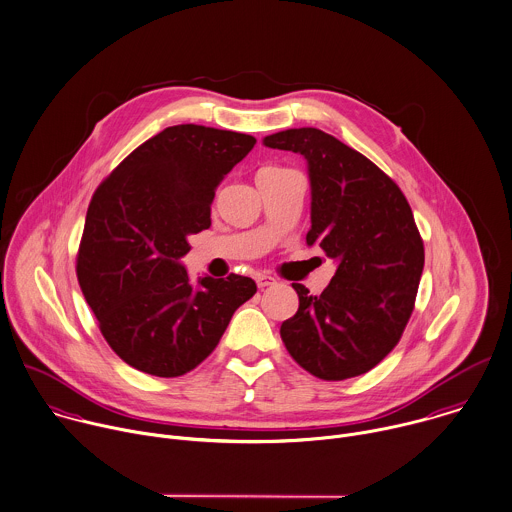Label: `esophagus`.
<instances>
[{"label":"esophagus","mask_w":512,"mask_h":512,"mask_svg":"<svg viewBox=\"0 0 512 512\" xmlns=\"http://www.w3.org/2000/svg\"><path fill=\"white\" fill-rule=\"evenodd\" d=\"M256 284H258V288H268V286H274V284H276V280H274L272 276L260 274V276H256Z\"/></svg>","instance_id":"esophagus-1"}]
</instances>
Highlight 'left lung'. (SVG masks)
Returning <instances> with one entry per match:
<instances>
[{"label": "left lung", "instance_id": "8db88e82", "mask_svg": "<svg viewBox=\"0 0 512 512\" xmlns=\"http://www.w3.org/2000/svg\"><path fill=\"white\" fill-rule=\"evenodd\" d=\"M262 143L306 159V244L338 264L320 296L292 284L300 308L282 324V341L320 379L367 373L397 345L413 312L425 250L411 206L385 172L320 129H288Z\"/></svg>", "mask_w": 512, "mask_h": 512}]
</instances>
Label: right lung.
Here are the masks:
<instances>
[{
  "mask_svg": "<svg viewBox=\"0 0 512 512\" xmlns=\"http://www.w3.org/2000/svg\"><path fill=\"white\" fill-rule=\"evenodd\" d=\"M256 145L252 135L174 125L135 149L95 190L77 278L101 334L131 367L178 377L218 345L232 314L256 294L246 276L190 282L188 236L210 226L224 176Z\"/></svg>",
  "mask_w": 512,
  "mask_h": 512,
  "instance_id": "add662e5",
  "label": "right lung"
}]
</instances>
